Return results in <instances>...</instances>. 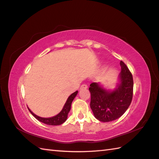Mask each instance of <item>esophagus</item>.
<instances>
[{"instance_id": "1", "label": "esophagus", "mask_w": 159, "mask_h": 159, "mask_svg": "<svg viewBox=\"0 0 159 159\" xmlns=\"http://www.w3.org/2000/svg\"><path fill=\"white\" fill-rule=\"evenodd\" d=\"M87 85L86 84H83V85L80 86V89H87Z\"/></svg>"}]
</instances>
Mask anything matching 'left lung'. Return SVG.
Masks as SVG:
<instances>
[{"label": "left lung", "instance_id": "left-lung-1", "mask_svg": "<svg viewBox=\"0 0 159 159\" xmlns=\"http://www.w3.org/2000/svg\"><path fill=\"white\" fill-rule=\"evenodd\" d=\"M120 83L113 92L105 90L98 83H92L90 107L97 120L103 122L116 120L126 112L133 95V78L129 69L120 61Z\"/></svg>", "mask_w": 159, "mask_h": 159}]
</instances>
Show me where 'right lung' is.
Wrapping results in <instances>:
<instances>
[{
	"label": "right lung",
	"mask_w": 159,
	"mask_h": 159,
	"mask_svg": "<svg viewBox=\"0 0 159 159\" xmlns=\"http://www.w3.org/2000/svg\"><path fill=\"white\" fill-rule=\"evenodd\" d=\"M77 93H78V91L71 94V95L68 97V98H67L65 105H64L61 111L58 115H57V116L52 117L44 118V117H39L38 116H36L35 114L33 113L32 111L29 109V108L28 109L33 116H34L37 120H38L39 121H41V122H43L48 125H51V126H57V125H61L63 122H65L66 120H67V115H68V113L70 112V109H71V104H72V101L74 99V98H75L76 96L77 95Z\"/></svg>",
	"instance_id": "1"
}]
</instances>
